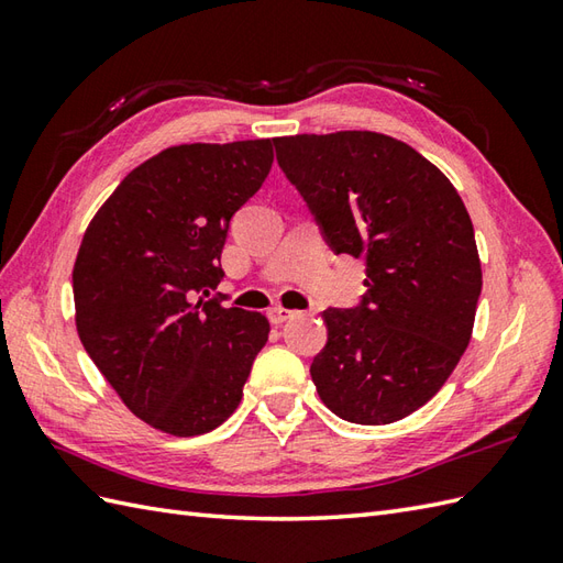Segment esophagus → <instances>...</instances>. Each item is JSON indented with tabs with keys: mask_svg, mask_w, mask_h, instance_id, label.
I'll return each mask as SVG.
<instances>
[{
	"mask_svg": "<svg viewBox=\"0 0 563 563\" xmlns=\"http://www.w3.org/2000/svg\"><path fill=\"white\" fill-rule=\"evenodd\" d=\"M292 317H295L292 309H285V307H271V309H268L271 324H283V321H288V319H292Z\"/></svg>",
	"mask_w": 563,
	"mask_h": 563,
	"instance_id": "obj_1",
	"label": "esophagus"
}]
</instances>
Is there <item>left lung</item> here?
<instances>
[{
	"instance_id": "8db88e82",
	"label": "left lung",
	"mask_w": 563,
	"mask_h": 563,
	"mask_svg": "<svg viewBox=\"0 0 563 563\" xmlns=\"http://www.w3.org/2000/svg\"><path fill=\"white\" fill-rule=\"evenodd\" d=\"M273 145L329 249L365 263L361 302L321 312L329 339L309 367L319 397L343 421H399L435 397L470 345L482 295L470 212L438 166L389 135Z\"/></svg>"
}]
</instances>
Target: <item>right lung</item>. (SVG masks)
Here are the masks:
<instances>
[{
    "label": "right lung",
    "instance_id": "right-lung-1",
    "mask_svg": "<svg viewBox=\"0 0 563 563\" xmlns=\"http://www.w3.org/2000/svg\"><path fill=\"white\" fill-rule=\"evenodd\" d=\"M271 164V140L169 147L130 172L84 232L71 271L84 351L130 411L169 435L224 423L268 341L266 317L210 290L234 212Z\"/></svg>",
    "mask_w": 563,
    "mask_h": 563
}]
</instances>
